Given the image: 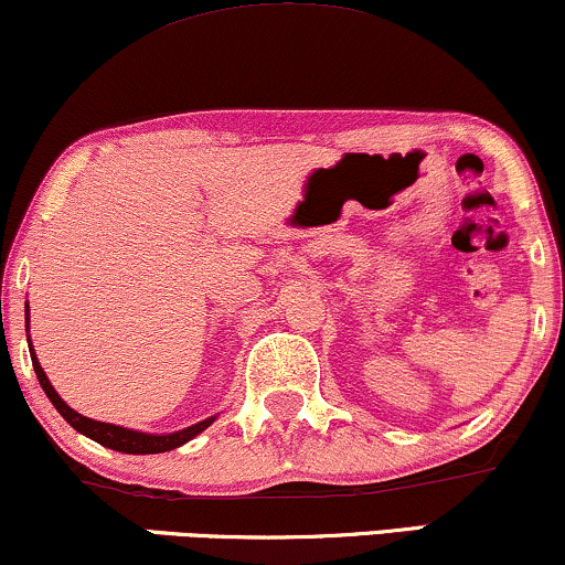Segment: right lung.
Masks as SVG:
<instances>
[{
  "label": "right lung",
  "mask_w": 565,
  "mask_h": 565,
  "mask_svg": "<svg viewBox=\"0 0 565 565\" xmlns=\"http://www.w3.org/2000/svg\"><path fill=\"white\" fill-rule=\"evenodd\" d=\"M25 330H28V303H25ZM28 351H31L33 372H36L39 385L44 387L46 398L52 401V406L60 411L62 419H65L73 429H78L81 435H86L94 443L104 445V448H113L117 452H130V456H151V452L175 450V448H180V445H185L188 440H193V437L201 435V431H204L209 424L217 419V416H209V419H204V422L191 424V427H185V429L170 431V435H149V431H138V429H128V427H117V424L88 419V416H83V414H78V411H73L65 401L60 398V393L54 390V385L46 377V372L39 364L36 351H33V343H28Z\"/></svg>",
  "instance_id": "obj_1"
}]
</instances>
